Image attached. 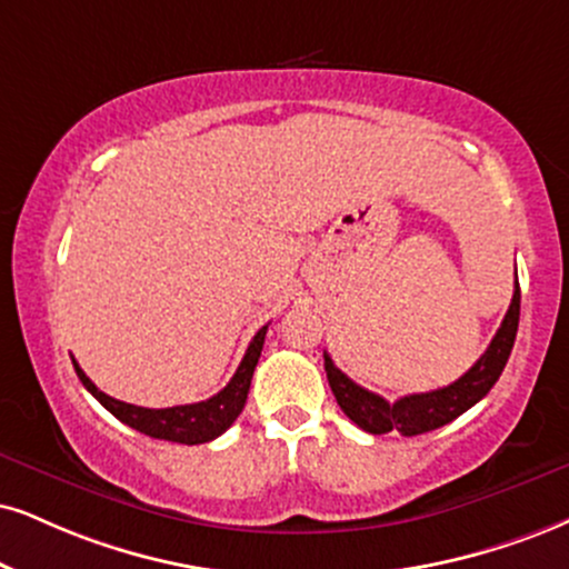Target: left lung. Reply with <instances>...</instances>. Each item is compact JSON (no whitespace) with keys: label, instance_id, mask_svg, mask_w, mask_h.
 Returning a JSON list of instances; mask_svg holds the SVG:
<instances>
[{"label":"left lung","instance_id":"1","mask_svg":"<svg viewBox=\"0 0 569 569\" xmlns=\"http://www.w3.org/2000/svg\"><path fill=\"white\" fill-rule=\"evenodd\" d=\"M517 325H520V282H515V296H511L507 317H503L499 332L490 340L486 353L475 361V367L467 375H461L448 388L413 392V396L398 398L396 403H388L382 396L363 390L348 375H342L335 367V361L325 353L329 388H332L340 409L346 411L350 422H356L361 430L371 435L401 432L406 438H411V435L438 430V427L453 422L456 417H461L480 398L488 396V390L493 388L503 367H507L511 348H515Z\"/></svg>","mask_w":569,"mask_h":569}]
</instances>
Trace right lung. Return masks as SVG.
Wrapping results in <instances>:
<instances>
[{"instance_id": "obj_1", "label": "right lung", "mask_w": 569, "mask_h": 569, "mask_svg": "<svg viewBox=\"0 0 569 569\" xmlns=\"http://www.w3.org/2000/svg\"><path fill=\"white\" fill-rule=\"evenodd\" d=\"M266 329L269 327L258 329L256 338L250 340L248 353H244L242 363L237 367L234 377H231L227 388L200 403L171 406V409H144V406L116 401V398L104 396V392L97 388L87 375H83L79 363L73 361V367H76V375H79V380L83 382V388H87L91 396L104 406V409L113 413L116 419H121L123 425L134 427V430L158 440L198 446V443H208V440L219 438V435L227 432L229 427L234 425V419L240 417V411L244 409V401H248L252 371H256V363L261 359Z\"/></svg>"}]
</instances>
